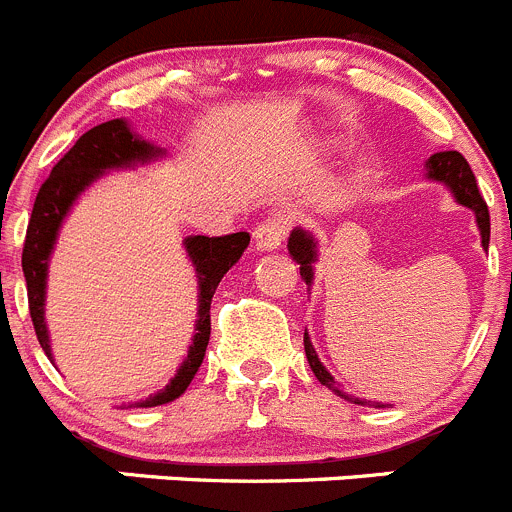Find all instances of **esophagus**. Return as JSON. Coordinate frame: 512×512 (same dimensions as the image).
Returning a JSON list of instances; mask_svg holds the SVG:
<instances>
[{
    "instance_id": "obj_1",
    "label": "esophagus",
    "mask_w": 512,
    "mask_h": 512,
    "mask_svg": "<svg viewBox=\"0 0 512 512\" xmlns=\"http://www.w3.org/2000/svg\"><path fill=\"white\" fill-rule=\"evenodd\" d=\"M285 240V222L283 219H265V222L257 224L255 229V247L260 252H272L278 250Z\"/></svg>"
}]
</instances>
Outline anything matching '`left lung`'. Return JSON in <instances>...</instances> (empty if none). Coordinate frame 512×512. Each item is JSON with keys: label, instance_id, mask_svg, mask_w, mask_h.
I'll list each match as a JSON object with an SVG mask.
<instances>
[{"label": "left lung", "instance_id": "obj_1", "mask_svg": "<svg viewBox=\"0 0 512 512\" xmlns=\"http://www.w3.org/2000/svg\"><path fill=\"white\" fill-rule=\"evenodd\" d=\"M424 176H427L429 181H437V184L447 186V189L452 191V197H455L457 204L472 209L477 229H480L482 250H487V245H490V212H487V204L485 199H482L480 189H477L475 174H472L465 156L457 154V151H439V154H432L427 161H424ZM288 252L290 257L300 265V278L305 280V285H308L310 290V285H313V278H315V262H318V237H315L313 232H308V229L295 227L293 232H290ZM303 343H305V356H308V364L310 369H313L315 379L321 381L323 386H328L333 394H338L346 401H353V404H361V407H366V404L379 409L391 407V404H379V401L358 399V396H351L346 394V391L338 389V381L333 379L331 371L321 364V358H318V353H315L308 331H305Z\"/></svg>", "mask_w": 512, "mask_h": 512}]
</instances>
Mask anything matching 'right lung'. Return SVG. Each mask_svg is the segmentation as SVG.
I'll return each mask as SVG.
<instances>
[{
  "label": "right lung",
  "instance_id": "1",
  "mask_svg": "<svg viewBox=\"0 0 512 512\" xmlns=\"http://www.w3.org/2000/svg\"><path fill=\"white\" fill-rule=\"evenodd\" d=\"M164 156L166 148L143 141L126 118H113V121H105L100 126L90 128L88 133H83L68 154L57 161L55 169L50 171V179L42 184L35 207H32L30 227H27L25 250H22V272H25L27 298H30L32 326H35L37 341H40L42 351L47 353L50 361H55V356H52L50 331H47L45 321L47 272H50V257L52 250H55L62 222L70 214L73 204L80 199V194L98 179H103L108 171L136 169V166L151 164V161L164 159ZM181 245H184L186 255L194 265L199 290L197 323H194L191 346L181 366L176 369L174 379L164 389L151 394L148 399L133 401L128 407H159V404H169V401L179 399L184 394L186 386L191 384L194 374L202 366L204 351H207L209 333H212L209 305H212L214 290H217L219 280L227 275L229 267L240 260L242 252L247 250L250 234L234 232L224 234V237L191 234Z\"/></svg>",
  "mask_w": 512,
  "mask_h": 512
}]
</instances>
